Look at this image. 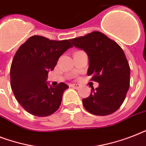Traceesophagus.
Wrapping results in <instances>:
<instances>
[{
    "mask_svg": "<svg viewBox=\"0 0 146 146\" xmlns=\"http://www.w3.org/2000/svg\"><path fill=\"white\" fill-rule=\"evenodd\" d=\"M71 86L73 87V88H75V89H79L80 87V86L77 83H73V84H71Z\"/></svg>",
    "mask_w": 146,
    "mask_h": 146,
    "instance_id": "esophagus-1",
    "label": "esophagus"
}]
</instances>
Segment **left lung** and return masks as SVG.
I'll return each mask as SVG.
<instances>
[{
    "instance_id": "obj_1",
    "label": "left lung",
    "mask_w": 146,
    "mask_h": 146,
    "mask_svg": "<svg viewBox=\"0 0 146 146\" xmlns=\"http://www.w3.org/2000/svg\"><path fill=\"white\" fill-rule=\"evenodd\" d=\"M73 46L83 50L89 58L87 74L98 82L96 89L82 99L89 113L106 116L115 112L124 101L129 88L130 68L122 48L100 32L70 39Z\"/></svg>"
}]
</instances>
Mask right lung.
<instances>
[{
	"instance_id": "right-lung-1",
	"label": "right lung",
	"mask_w": 146,
	"mask_h": 146,
	"mask_svg": "<svg viewBox=\"0 0 146 146\" xmlns=\"http://www.w3.org/2000/svg\"><path fill=\"white\" fill-rule=\"evenodd\" d=\"M72 47L69 40L53 41L34 35L17 50L10 67V86L17 101L27 112L47 117L59 108L69 86L64 82L57 86L50 85L48 73Z\"/></svg>"
}]
</instances>
